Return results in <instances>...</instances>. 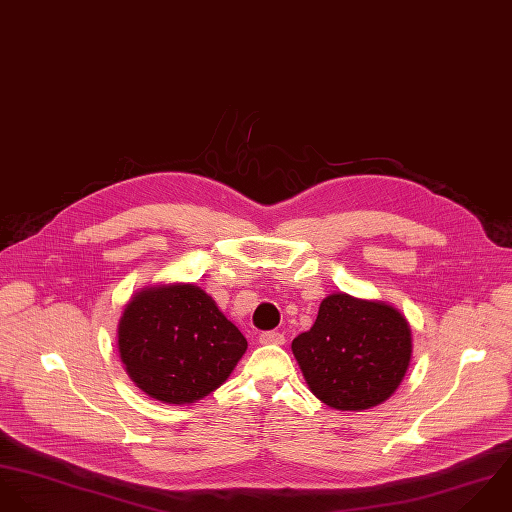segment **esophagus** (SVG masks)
Returning <instances> with one entry per match:
<instances>
[{
  "mask_svg": "<svg viewBox=\"0 0 512 512\" xmlns=\"http://www.w3.org/2000/svg\"><path fill=\"white\" fill-rule=\"evenodd\" d=\"M259 342L261 344H285V334L277 332V330H267V332H261Z\"/></svg>",
  "mask_w": 512,
  "mask_h": 512,
  "instance_id": "34e87169",
  "label": "esophagus"
}]
</instances>
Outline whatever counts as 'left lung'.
<instances>
[{
    "label": "left lung",
    "mask_w": 512,
    "mask_h": 512,
    "mask_svg": "<svg viewBox=\"0 0 512 512\" xmlns=\"http://www.w3.org/2000/svg\"><path fill=\"white\" fill-rule=\"evenodd\" d=\"M293 354L320 402L342 411L370 409L404 380L411 330L396 308L338 293L320 303L312 328L293 340Z\"/></svg>",
    "instance_id": "obj_1"
}]
</instances>
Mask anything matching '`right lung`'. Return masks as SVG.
<instances>
[{
    "label": "right lung",
    "mask_w": 512,
    "mask_h": 512,
    "mask_svg": "<svg viewBox=\"0 0 512 512\" xmlns=\"http://www.w3.org/2000/svg\"><path fill=\"white\" fill-rule=\"evenodd\" d=\"M118 350L128 376L150 398L192 404L227 380L247 340L202 289L168 285L126 305Z\"/></svg>",
    "instance_id": "1"
}]
</instances>
